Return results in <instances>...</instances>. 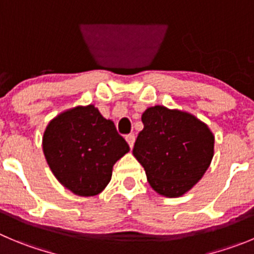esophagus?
<instances>
[{
    "instance_id": "34e87169",
    "label": "esophagus",
    "mask_w": 254,
    "mask_h": 254,
    "mask_svg": "<svg viewBox=\"0 0 254 254\" xmlns=\"http://www.w3.org/2000/svg\"><path fill=\"white\" fill-rule=\"evenodd\" d=\"M125 139H127V144H129L130 148H132V146H134V143H135V135L129 134L125 136Z\"/></svg>"
}]
</instances>
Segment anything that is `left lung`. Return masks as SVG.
I'll return each mask as SVG.
<instances>
[{
    "mask_svg": "<svg viewBox=\"0 0 254 254\" xmlns=\"http://www.w3.org/2000/svg\"><path fill=\"white\" fill-rule=\"evenodd\" d=\"M141 122L144 129L132 154L143 165L149 184L160 195H183L209 168L214 135L191 114L162 105L146 109Z\"/></svg>",
    "mask_w": 254,
    "mask_h": 254,
    "instance_id": "left-lung-1",
    "label": "left lung"
}]
</instances>
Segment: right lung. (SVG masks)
<instances>
[{
	"mask_svg": "<svg viewBox=\"0 0 254 254\" xmlns=\"http://www.w3.org/2000/svg\"><path fill=\"white\" fill-rule=\"evenodd\" d=\"M42 149L56 179L81 196L101 193L114 164L130 150L114 123L94 105L76 106L54 118L44 132Z\"/></svg>",
	"mask_w": 254,
	"mask_h": 254,
	"instance_id": "obj_1",
	"label": "right lung"
}]
</instances>
